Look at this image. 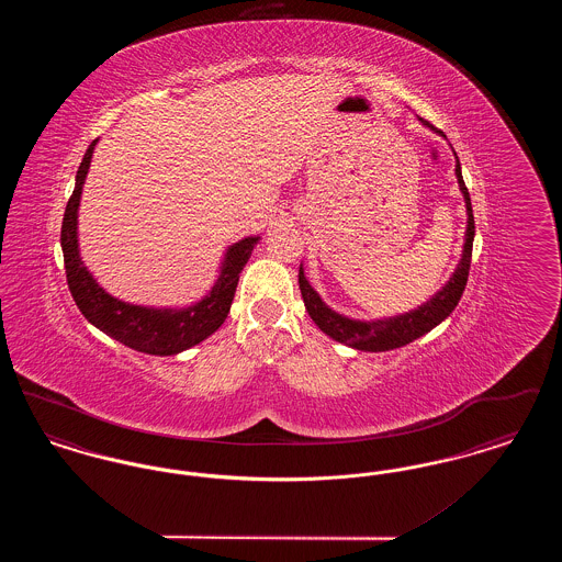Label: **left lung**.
I'll return each mask as SVG.
<instances>
[{"mask_svg":"<svg viewBox=\"0 0 562 562\" xmlns=\"http://www.w3.org/2000/svg\"><path fill=\"white\" fill-rule=\"evenodd\" d=\"M422 122L428 124L426 120H422ZM454 175H457L459 188H461L463 198H465L468 232H465V244H463V257L454 269L453 278L449 280V284L436 296H431L426 305H422L419 310H415L411 314H404L398 318H390V321L356 322L344 318V316L335 314L333 310H328L322 303L318 293L305 280L303 269L299 268V289H301L305 310L312 316V321L318 324L322 333H326L335 341L346 344L351 348L364 349V351H387V349L401 348V346H406V344L419 339L422 335H426L436 324H440L453 312L461 294L465 291V284H468V273H470V263H472V241H474L472 202H470V193H468V188H465L463 177H461L459 160H457Z\"/></svg>","mask_w":562,"mask_h":562,"instance_id":"left-lung-1","label":"left lung"}]
</instances>
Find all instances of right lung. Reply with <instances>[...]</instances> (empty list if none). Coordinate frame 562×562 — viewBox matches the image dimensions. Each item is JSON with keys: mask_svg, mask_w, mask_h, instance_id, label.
<instances>
[{"mask_svg": "<svg viewBox=\"0 0 562 562\" xmlns=\"http://www.w3.org/2000/svg\"><path fill=\"white\" fill-rule=\"evenodd\" d=\"M94 145L97 138L83 154L76 177V189L67 202L60 227L65 273L76 305L80 307L86 321L92 322L105 335L136 351L154 356H172L204 341L227 318L240 280V271L259 238H244L234 244L227 250V259L211 294H206L200 303L191 305L188 310H154L113 299L97 284L88 269L81 266L78 252V206L81 186L90 166Z\"/></svg>", "mask_w": 562, "mask_h": 562, "instance_id": "right-lung-1", "label": "right lung"}]
</instances>
